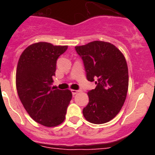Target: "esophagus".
<instances>
[{"label":"esophagus","instance_id":"obj_1","mask_svg":"<svg viewBox=\"0 0 155 155\" xmlns=\"http://www.w3.org/2000/svg\"><path fill=\"white\" fill-rule=\"evenodd\" d=\"M78 90H74L72 89L71 90V93H72V94H76L77 93H78Z\"/></svg>","mask_w":155,"mask_h":155}]
</instances>
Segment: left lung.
<instances>
[{"label": "left lung", "mask_w": 155, "mask_h": 155, "mask_svg": "<svg viewBox=\"0 0 155 155\" xmlns=\"http://www.w3.org/2000/svg\"><path fill=\"white\" fill-rule=\"evenodd\" d=\"M83 61L86 78L96 87L87 92L89 102L83 109L86 120L102 124L113 120L124 105L128 90L127 61L123 53L109 42L94 41L75 46Z\"/></svg>", "instance_id": "obj_1"}]
</instances>
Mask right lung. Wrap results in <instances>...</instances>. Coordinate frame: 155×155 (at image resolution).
<instances>
[{
    "label": "right lung",
    "instance_id": "right-lung-1",
    "mask_svg": "<svg viewBox=\"0 0 155 155\" xmlns=\"http://www.w3.org/2000/svg\"><path fill=\"white\" fill-rule=\"evenodd\" d=\"M68 46L40 42L27 47L19 58L16 87L23 106L35 122L48 127L65 120L72 98L70 90L51 88L57 61Z\"/></svg>",
    "mask_w": 155,
    "mask_h": 155
}]
</instances>
